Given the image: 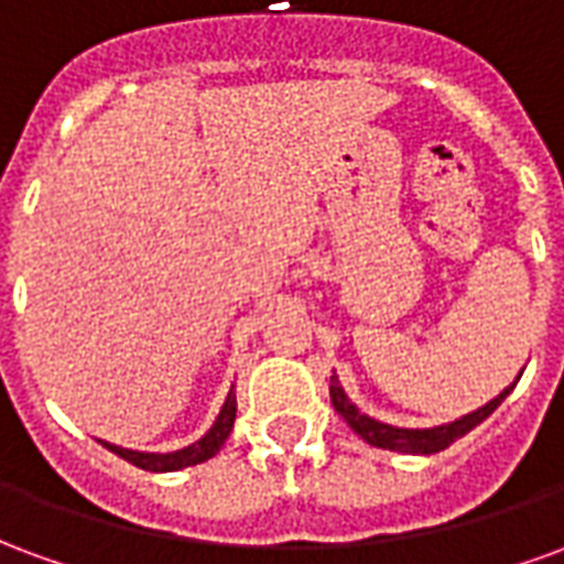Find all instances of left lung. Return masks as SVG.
<instances>
[{"label":"left lung","instance_id":"obj_1","mask_svg":"<svg viewBox=\"0 0 564 564\" xmlns=\"http://www.w3.org/2000/svg\"><path fill=\"white\" fill-rule=\"evenodd\" d=\"M510 390H513V387H510ZM510 390H505L501 395H496L492 402L484 404V408H477L474 414L462 416L456 423L435 425V429H399V425H387L380 423V420H371L368 414H362V411L344 395L338 378H332L329 383L332 404H335V411L344 416V423L350 425L362 441H368L371 447L399 449V453H441V449H447L456 437L468 435L474 425L484 423L486 416L492 414L498 404L508 399Z\"/></svg>","mask_w":564,"mask_h":564}]
</instances>
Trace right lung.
Listing matches in <instances>:
<instances>
[{"mask_svg":"<svg viewBox=\"0 0 564 564\" xmlns=\"http://www.w3.org/2000/svg\"><path fill=\"white\" fill-rule=\"evenodd\" d=\"M235 408H238L235 392H229V399L223 404L217 423L210 425L208 435L198 437L196 444H189V447L174 449V453H139V449L115 447V444H105V447L111 449V453H117L120 459L132 462L135 468H144V471H177V468H189V465H198V462H205L220 453V447L226 444V437L232 432Z\"/></svg>","mask_w":564,"mask_h":564,"instance_id":"right-lung-1","label":"right lung"}]
</instances>
